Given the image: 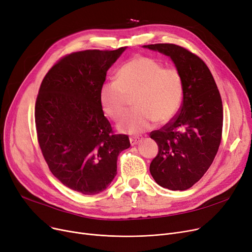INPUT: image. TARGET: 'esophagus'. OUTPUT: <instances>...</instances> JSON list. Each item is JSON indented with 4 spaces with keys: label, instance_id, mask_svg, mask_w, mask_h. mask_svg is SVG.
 Here are the masks:
<instances>
[{
    "label": "esophagus",
    "instance_id": "34e87169",
    "mask_svg": "<svg viewBox=\"0 0 252 252\" xmlns=\"http://www.w3.org/2000/svg\"><path fill=\"white\" fill-rule=\"evenodd\" d=\"M142 139H143V137H141V136H131V137H129V143L131 146H134V145L141 142Z\"/></svg>",
    "mask_w": 252,
    "mask_h": 252
}]
</instances>
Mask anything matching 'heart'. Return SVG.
Here are the masks:
<instances>
[{
  "label": "heart",
  "instance_id": "heart-1",
  "mask_svg": "<svg viewBox=\"0 0 252 252\" xmlns=\"http://www.w3.org/2000/svg\"><path fill=\"white\" fill-rule=\"evenodd\" d=\"M133 95L137 107L122 117L118 128L138 134L149 129L156 121L168 123L178 113L184 95L182 75L153 58L135 56L118 69L115 81L101 86L99 100L105 114L118 119L126 108L127 96Z\"/></svg>",
  "mask_w": 252,
  "mask_h": 252
}]
</instances>
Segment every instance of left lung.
<instances>
[{
    "instance_id": "1",
    "label": "left lung",
    "mask_w": 252,
    "mask_h": 252,
    "mask_svg": "<svg viewBox=\"0 0 252 252\" xmlns=\"http://www.w3.org/2000/svg\"><path fill=\"white\" fill-rule=\"evenodd\" d=\"M169 56L184 83L179 112L160 129L150 133L158 153L150 173L159 186L183 191L199 181L218 153L222 131V103L204 61L175 44L143 46Z\"/></svg>"
}]
</instances>
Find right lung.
<instances>
[{"instance_id": "1", "label": "right lung", "mask_w": 252, "mask_h": 252, "mask_svg": "<svg viewBox=\"0 0 252 252\" xmlns=\"http://www.w3.org/2000/svg\"><path fill=\"white\" fill-rule=\"evenodd\" d=\"M125 50L66 55L52 66L38 90L34 118L43 156L64 186L85 195L108 187L119 153L130 145L128 136L113 133L99 100L106 72Z\"/></svg>"}]
</instances>
